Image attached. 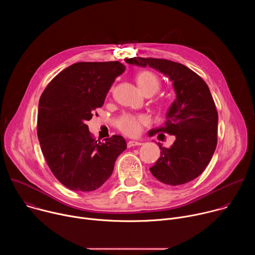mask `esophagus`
I'll list each match as a JSON object with an SVG mask.
<instances>
[{
  "label": "esophagus",
  "instance_id": "obj_1",
  "mask_svg": "<svg viewBox=\"0 0 255 255\" xmlns=\"http://www.w3.org/2000/svg\"><path fill=\"white\" fill-rule=\"evenodd\" d=\"M141 144H142L141 141H128L127 146L130 148V147H133V146H138V145H141Z\"/></svg>",
  "mask_w": 255,
  "mask_h": 255
}]
</instances>
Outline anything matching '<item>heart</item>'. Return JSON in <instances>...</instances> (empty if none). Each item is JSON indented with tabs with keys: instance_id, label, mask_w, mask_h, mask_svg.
Returning a JSON list of instances; mask_svg holds the SVG:
<instances>
[{
	"instance_id": "heart-1",
	"label": "heart",
	"mask_w": 255,
	"mask_h": 255,
	"mask_svg": "<svg viewBox=\"0 0 255 255\" xmlns=\"http://www.w3.org/2000/svg\"><path fill=\"white\" fill-rule=\"evenodd\" d=\"M136 83L144 95H153L160 86L158 77L151 70H142L136 75ZM149 124V118L145 114H124L116 119V128L124 135L135 137L141 133L142 127Z\"/></svg>"
}]
</instances>
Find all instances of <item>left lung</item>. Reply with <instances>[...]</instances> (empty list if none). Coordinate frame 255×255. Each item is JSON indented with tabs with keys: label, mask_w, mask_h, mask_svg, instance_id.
<instances>
[{
	"label": "left lung",
	"mask_w": 255,
	"mask_h": 255,
	"mask_svg": "<svg viewBox=\"0 0 255 255\" xmlns=\"http://www.w3.org/2000/svg\"><path fill=\"white\" fill-rule=\"evenodd\" d=\"M130 64L149 65L172 82L176 99L166 113L160 128L150 136L162 133L174 135L170 147L160 148V157L149 169L162 184L178 186L198 177L209 164L217 146L218 112L205 81L186 65L168 59L133 57Z\"/></svg>",
	"instance_id": "obj_1"
}]
</instances>
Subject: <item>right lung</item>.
Wrapping results in <instances>:
<instances>
[{
  "instance_id": "add662e5",
  "label": "right lung",
  "mask_w": 255,
  "mask_h": 255,
  "mask_svg": "<svg viewBox=\"0 0 255 255\" xmlns=\"http://www.w3.org/2000/svg\"><path fill=\"white\" fill-rule=\"evenodd\" d=\"M124 70L119 61L77 62L53 78L40 97L37 135L41 151L53 175L69 190L99 189L127 148L120 135L96 140L86 124Z\"/></svg>"
}]
</instances>
